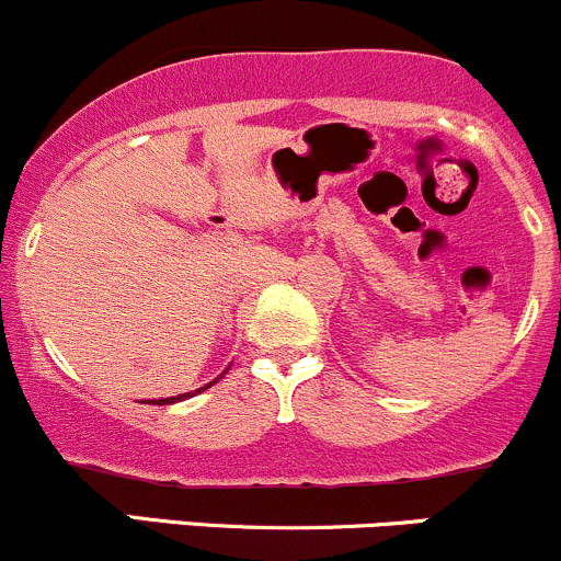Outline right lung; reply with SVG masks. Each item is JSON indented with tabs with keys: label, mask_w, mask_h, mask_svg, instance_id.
Returning a JSON list of instances; mask_svg holds the SVG:
<instances>
[{
	"label": "right lung",
	"mask_w": 561,
	"mask_h": 561,
	"mask_svg": "<svg viewBox=\"0 0 561 561\" xmlns=\"http://www.w3.org/2000/svg\"><path fill=\"white\" fill-rule=\"evenodd\" d=\"M215 380H218V378H215ZM215 380H213V383H215ZM213 383H207L205 386V389H210V386ZM205 389H199V391H205ZM199 391H196V393H199ZM188 397V393H181V397H170V399H157V402H151V404H172V402H181V399H186Z\"/></svg>",
	"instance_id": "1"
}]
</instances>
